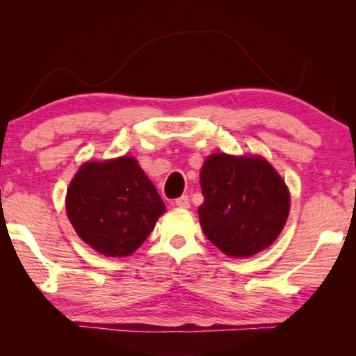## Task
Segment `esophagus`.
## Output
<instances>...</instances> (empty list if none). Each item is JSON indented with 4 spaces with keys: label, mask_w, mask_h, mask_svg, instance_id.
Wrapping results in <instances>:
<instances>
[{
    "label": "esophagus",
    "mask_w": 356,
    "mask_h": 356,
    "mask_svg": "<svg viewBox=\"0 0 356 356\" xmlns=\"http://www.w3.org/2000/svg\"><path fill=\"white\" fill-rule=\"evenodd\" d=\"M174 206H177L180 209H188L190 207V197L186 195L177 197V200H174Z\"/></svg>",
    "instance_id": "obj_1"
}]
</instances>
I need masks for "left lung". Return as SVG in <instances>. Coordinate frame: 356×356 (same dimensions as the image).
Returning a JSON list of instances; mask_svg holds the SVG:
<instances>
[{
  "label": "left lung",
  "mask_w": 356,
  "mask_h": 356,
  "mask_svg": "<svg viewBox=\"0 0 356 356\" xmlns=\"http://www.w3.org/2000/svg\"><path fill=\"white\" fill-rule=\"evenodd\" d=\"M197 209L206 237L227 256L248 257L272 245L286 225L284 180L259 156L213 154L201 170Z\"/></svg>",
  "instance_id": "obj_1"
}]
</instances>
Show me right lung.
Masks as SVG:
<instances>
[{
  "label": "right lung",
  "mask_w": 356,
  "mask_h": 356,
  "mask_svg": "<svg viewBox=\"0 0 356 356\" xmlns=\"http://www.w3.org/2000/svg\"><path fill=\"white\" fill-rule=\"evenodd\" d=\"M65 209L84 242L120 257L140 248L165 204L138 161L122 156L83 165L70 182Z\"/></svg>",
  "instance_id": "obj_1"
}]
</instances>
